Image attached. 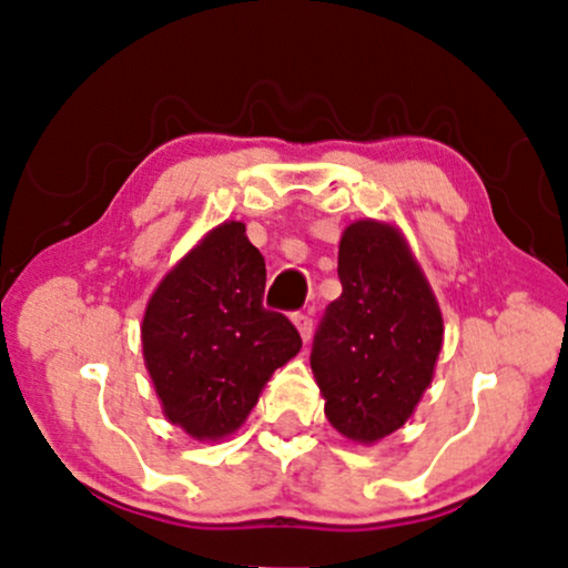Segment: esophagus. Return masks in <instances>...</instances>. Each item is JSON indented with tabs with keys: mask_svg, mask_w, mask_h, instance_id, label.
Returning a JSON list of instances; mask_svg holds the SVG:
<instances>
[{
	"mask_svg": "<svg viewBox=\"0 0 568 568\" xmlns=\"http://www.w3.org/2000/svg\"><path fill=\"white\" fill-rule=\"evenodd\" d=\"M292 321H294V325H297L300 336L310 341V336H313V315L305 313V310H300V313L292 315Z\"/></svg>",
	"mask_w": 568,
	"mask_h": 568,
	"instance_id": "esophagus-1",
	"label": "esophagus"
}]
</instances>
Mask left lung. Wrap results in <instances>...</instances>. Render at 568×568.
Wrapping results in <instances>:
<instances>
[{
    "mask_svg": "<svg viewBox=\"0 0 568 568\" xmlns=\"http://www.w3.org/2000/svg\"><path fill=\"white\" fill-rule=\"evenodd\" d=\"M338 278L344 292L325 307L310 367L328 422L369 445L400 429L429 387L442 313L408 245L387 224L346 227Z\"/></svg>",
    "mask_w": 568,
    "mask_h": 568,
    "instance_id": "1",
    "label": "left lung"
}]
</instances>
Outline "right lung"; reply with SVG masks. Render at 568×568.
<instances>
[{
    "label": "right lung",
    "instance_id": "obj_1",
    "mask_svg": "<svg viewBox=\"0 0 568 568\" xmlns=\"http://www.w3.org/2000/svg\"><path fill=\"white\" fill-rule=\"evenodd\" d=\"M266 263L243 222H224L162 278L146 305V369L170 422L227 437L302 348L290 317L263 307Z\"/></svg>",
    "mask_w": 568,
    "mask_h": 568
}]
</instances>
